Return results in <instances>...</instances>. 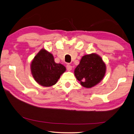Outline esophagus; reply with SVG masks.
<instances>
[{
	"mask_svg": "<svg viewBox=\"0 0 134 134\" xmlns=\"http://www.w3.org/2000/svg\"><path fill=\"white\" fill-rule=\"evenodd\" d=\"M66 68H67V70H68V71H71L72 69V66L70 64H67L66 66Z\"/></svg>",
	"mask_w": 134,
	"mask_h": 134,
	"instance_id": "34e87169",
	"label": "esophagus"
}]
</instances>
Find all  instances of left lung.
Here are the masks:
<instances>
[{
    "label": "left lung",
    "mask_w": 134,
    "mask_h": 134,
    "mask_svg": "<svg viewBox=\"0 0 134 134\" xmlns=\"http://www.w3.org/2000/svg\"><path fill=\"white\" fill-rule=\"evenodd\" d=\"M106 71V64L101 57L92 53L82 57L74 70V76L84 87L92 88L102 80Z\"/></svg>",
    "instance_id": "obj_1"
}]
</instances>
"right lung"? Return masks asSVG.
Returning <instances> with one entry per match:
<instances>
[{
    "instance_id": "right-lung-1",
    "label": "right lung",
    "mask_w": 134,
    "mask_h": 134,
    "mask_svg": "<svg viewBox=\"0 0 134 134\" xmlns=\"http://www.w3.org/2000/svg\"><path fill=\"white\" fill-rule=\"evenodd\" d=\"M65 70L64 65L56 63L53 54L44 48L38 52L31 63L32 77L36 82L44 87L55 85Z\"/></svg>"
}]
</instances>
